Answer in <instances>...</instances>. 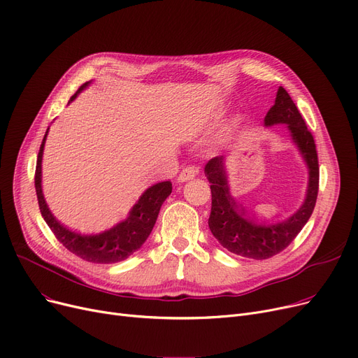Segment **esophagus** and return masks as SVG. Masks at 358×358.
Wrapping results in <instances>:
<instances>
[{
	"label": "esophagus",
	"mask_w": 358,
	"mask_h": 358,
	"mask_svg": "<svg viewBox=\"0 0 358 358\" xmlns=\"http://www.w3.org/2000/svg\"><path fill=\"white\" fill-rule=\"evenodd\" d=\"M197 173H199V168H197V166H194V165H187L185 168H182V171L180 173V176H178V180H180L181 182L189 181V180L194 178V177L197 176Z\"/></svg>",
	"instance_id": "esophagus-1"
}]
</instances>
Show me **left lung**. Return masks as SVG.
I'll return each mask as SVG.
<instances>
[{
    "label": "left lung",
    "instance_id": "1",
    "mask_svg": "<svg viewBox=\"0 0 358 358\" xmlns=\"http://www.w3.org/2000/svg\"><path fill=\"white\" fill-rule=\"evenodd\" d=\"M273 124H287L292 141L307 162L310 176L304 203L288 220L278 224H256L229 194L224 158L215 157L205 166L212 193L209 228L213 237L231 253L256 260L281 253L294 241L312 216L319 193V161L313 134L308 131L300 111L282 86L278 89L275 103L265 117V126Z\"/></svg>",
    "mask_w": 358,
    "mask_h": 358
}]
</instances>
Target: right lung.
<instances>
[{"label": "right lung", "instance_id": "add662e5", "mask_svg": "<svg viewBox=\"0 0 358 358\" xmlns=\"http://www.w3.org/2000/svg\"><path fill=\"white\" fill-rule=\"evenodd\" d=\"M87 85L89 82L80 86L77 93L83 90ZM77 93H74L71 96V101L77 96ZM46 134H48V130H46L43 136V141L38 153L35 171V189L41 213L45 222L48 224V227L54 232L57 240L73 255L92 263H115L131 256L137 248L142 247V244L149 237L155 222H157L162 203L171 194V192H173V184H171V181H162L152 185V187L148 189L142 194V197L138 199L137 203L133 206L126 221L117 224L114 228L102 232V234L83 236L79 234V232L70 231L55 220L48 206H46L42 194V153Z\"/></svg>", "mask_w": 358, "mask_h": 358}]
</instances>
